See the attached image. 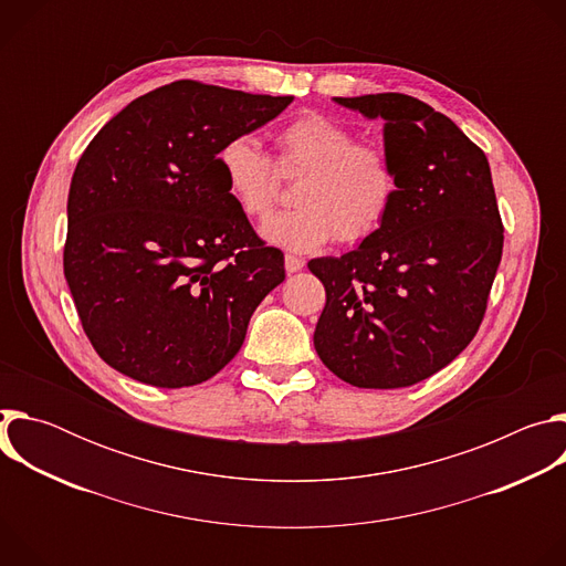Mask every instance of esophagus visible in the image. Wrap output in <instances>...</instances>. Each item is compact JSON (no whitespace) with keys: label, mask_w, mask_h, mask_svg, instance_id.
Segmentation results:
<instances>
[{"label":"esophagus","mask_w":566,"mask_h":566,"mask_svg":"<svg viewBox=\"0 0 566 566\" xmlns=\"http://www.w3.org/2000/svg\"><path fill=\"white\" fill-rule=\"evenodd\" d=\"M284 269H286L289 275H291V273H297V271L304 269V260H300V258H295V255H286V258H284Z\"/></svg>","instance_id":"1"}]
</instances>
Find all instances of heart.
Segmentation results:
<instances>
[{"label": "heart", "instance_id": "1", "mask_svg": "<svg viewBox=\"0 0 566 566\" xmlns=\"http://www.w3.org/2000/svg\"><path fill=\"white\" fill-rule=\"evenodd\" d=\"M277 168L300 175L295 208L271 217L262 234L273 247L308 253L336 234L338 241H363L385 221L396 190L389 156L371 143H356L354 132L319 112L289 120L275 136ZM228 195L251 219L271 214L280 177L269 154L253 136H234L217 154Z\"/></svg>", "mask_w": 566, "mask_h": 566}]
</instances>
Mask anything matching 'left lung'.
<instances>
[{"label": "left lung", "instance_id": "1", "mask_svg": "<svg viewBox=\"0 0 566 566\" xmlns=\"http://www.w3.org/2000/svg\"><path fill=\"white\" fill-rule=\"evenodd\" d=\"M334 103L382 120L398 190L358 249L308 262L327 291L313 345L349 385L408 387L452 363L483 319L504 247L491 166L419 98L369 94Z\"/></svg>", "mask_w": 566, "mask_h": 566}]
</instances>
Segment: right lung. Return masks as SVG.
I'll return each instance as SVG.
<instances>
[{"label":"right lung","mask_w":566,"mask_h":566,"mask_svg":"<svg viewBox=\"0 0 566 566\" xmlns=\"http://www.w3.org/2000/svg\"><path fill=\"white\" fill-rule=\"evenodd\" d=\"M293 96L179 80L118 112L80 156L66 201L64 277L98 356L154 387L212 378L284 282L226 190L217 154Z\"/></svg>","instance_id":"obj_1"}]
</instances>
